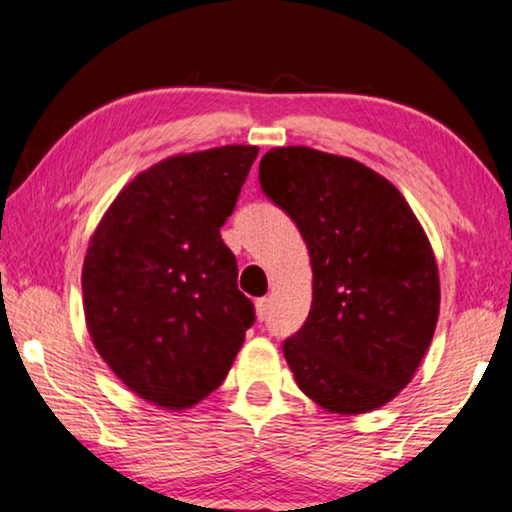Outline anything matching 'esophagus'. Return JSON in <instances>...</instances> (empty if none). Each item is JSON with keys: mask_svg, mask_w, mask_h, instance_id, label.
Instances as JSON below:
<instances>
[{"mask_svg": "<svg viewBox=\"0 0 512 512\" xmlns=\"http://www.w3.org/2000/svg\"><path fill=\"white\" fill-rule=\"evenodd\" d=\"M270 307H272V300L270 298H258L256 300V316H258V321H265V318H268Z\"/></svg>", "mask_w": 512, "mask_h": 512, "instance_id": "esophagus-1", "label": "esophagus"}]
</instances>
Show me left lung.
<instances>
[{"label": "left lung", "mask_w": 512, "mask_h": 512, "mask_svg": "<svg viewBox=\"0 0 512 512\" xmlns=\"http://www.w3.org/2000/svg\"><path fill=\"white\" fill-rule=\"evenodd\" d=\"M263 194L309 249L314 293L284 339L295 383L342 416L390 402L411 381L439 318V272L416 214L360 161L274 147L258 166Z\"/></svg>", "instance_id": "8db88e82"}]
</instances>
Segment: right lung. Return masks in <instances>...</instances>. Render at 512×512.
Here are the masks:
<instances>
[{
  "label": "right lung",
  "instance_id": "right-lung-1",
  "mask_svg": "<svg viewBox=\"0 0 512 512\" xmlns=\"http://www.w3.org/2000/svg\"><path fill=\"white\" fill-rule=\"evenodd\" d=\"M258 147L180 154L140 173L103 214L83 268L92 342L127 388L189 409L224 383L256 321L221 240Z\"/></svg>",
  "mask_w": 512,
  "mask_h": 512
}]
</instances>
